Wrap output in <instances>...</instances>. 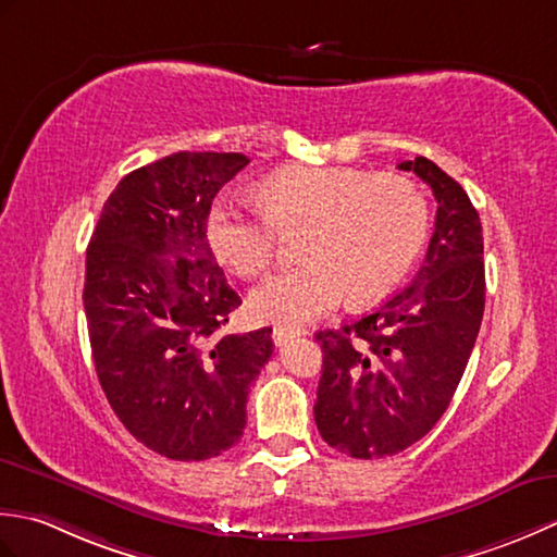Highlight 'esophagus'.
<instances>
[{
    "instance_id": "esophagus-1",
    "label": "esophagus",
    "mask_w": 557,
    "mask_h": 557,
    "mask_svg": "<svg viewBox=\"0 0 557 557\" xmlns=\"http://www.w3.org/2000/svg\"><path fill=\"white\" fill-rule=\"evenodd\" d=\"M302 334H305V329L290 326V324H278V326H274V332H271V336H274V344H276V346H283L286 342H290V338L302 336Z\"/></svg>"
}]
</instances>
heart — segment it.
<instances>
[{"instance_id":"obj_1","label":"heart","mask_w":557,"mask_h":557,"mask_svg":"<svg viewBox=\"0 0 557 557\" xmlns=\"http://www.w3.org/2000/svg\"><path fill=\"white\" fill-rule=\"evenodd\" d=\"M264 209L221 195L207 215V240L243 278L276 262L281 233H302L308 262L283 269L249 295L257 322L302 324L336 310L348 295L370 305L399 286L421 255L430 211L411 177L360 168L288 165L259 185Z\"/></svg>"}]
</instances>
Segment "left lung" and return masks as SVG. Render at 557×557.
<instances>
[{"label":"left lung","instance_id":"obj_1","mask_svg":"<svg viewBox=\"0 0 557 557\" xmlns=\"http://www.w3.org/2000/svg\"><path fill=\"white\" fill-rule=\"evenodd\" d=\"M437 199L435 233L413 283L356 322L324 329L317 430L356 459L399 454L447 411L485 308L483 231L467 191L433 161L399 163Z\"/></svg>","mask_w":557,"mask_h":557}]
</instances>
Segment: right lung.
I'll return each mask as SVG.
<instances>
[{"mask_svg":"<svg viewBox=\"0 0 557 557\" xmlns=\"http://www.w3.org/2000/svg\"><path fill=\"white\" fill-rule=\"evenodd\" d=\"M247 163L180 151L132 170L86 249L100 387L141 445L175 461L219 457L243 437L249 384L274 354L269 326L221 332L243 300L207 240L213 197Z\"/></svg>","mask_w":557,"mask_h":557,"instance_id":"1","label":"right lung"}]
</instances>
